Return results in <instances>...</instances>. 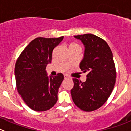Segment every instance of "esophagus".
<instances>
[{
  "instance_id": "obj_1",
  "label": "esophagus",
  "mask_w": 131,
  "mask_h": 131,
  "mask_svg": "<svg viewBox=\"0 0 131 131\" xmlns=\"http://www.w3.org/2000/svg\"><path fill=\"white\" fill-rule=\"evenodd\" d=\"M68 78H70V77L67 75H64V79H68Z\"/></svg>"
}]
</instances>
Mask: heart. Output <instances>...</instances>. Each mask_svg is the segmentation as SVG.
Listing matches in <instances>:
<instances>
[{
	"label": "heart",
	"mask_w": 131,
	"mask_h": 131,
	"mask_svg": "<svg viewBox=\"0 0 131 131\" xmlns=\"http://www.w3.org/2000/svg\"><path fill=\"white\" fill-rule=\"evenodd\" d=\"M78 46V45H77L75 43H71L69 45V47H71V46Z\"/></svg>",
	"instance_id": "b5f03b06"
}]
</instances>
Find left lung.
I'll use <instances>...</instances> for the list:
<instances>
[{"label": "left lung", "mask_w": 131, "mask_h": 131, "mask_svg": "<svg viewBox=\"0 0 131 131\" xmlns=\"http://www.w3.org/2000/svg\"><path fill=\"white\" fill-rule=\"evenodd\" d=\"M85 46V53L79 64L87 72L86 80L73 79L71 95L74 103L86 112L95 111L107 101L116 83V72L113 56L108 44L93 34L75 35Z\"/></svg>", "instance_id": "1"}]
</instances>
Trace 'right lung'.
Returning a JSON list of instances; mask_svg holds the SVG:
<instances>
[{
	"label": "right lung",
	"instance_id": "right-lung-1",
	"mask_svg": "<svg viewBox=\"0 0 131 131\" xmlns=\"http://www.w3.org/2000/svg\"><path fill=\"white\" fill-rule=\"evenodd\" d=\"M59 38L37 37L20 55L15 67L18 92L26 104L35 111H45L54 106L64 75L48 76L46 71L52 62L53 49L63 41Z\"/></svg>",
	"mask_w": 131,
	"mask_h": 131
}]
</instances>
